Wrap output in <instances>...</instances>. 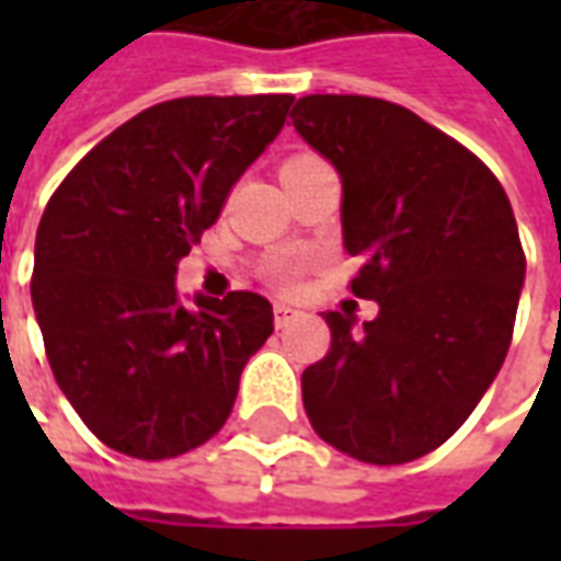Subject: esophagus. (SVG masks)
Returning a JSON list of instances; mask_svg holds the SVG:
<instances>
[{"instance_id":"obj_1","label":"esophagus","mask_w":561,"mask_h":561,"mask_svg":"<svg viewBox=\"0 0 561 561\" xmlns=\"http://www.w3.org/2000/svg\"><path fill=\"white\" fill-rule=\"evenodd\" d=\"M297 316H300V309H294V306L288 304L273 306V324H276V328H288Z\"/></svg>"}]
</instances>
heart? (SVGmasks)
<instances>
[{
  "instance_id": "obj_1",
  "label": "heart",
  "mask_w": 561,
  "mask_h": 561,
  "mask_svg": "<svg viewBox=\"0 0 561 561\" xmlns=\"http://www.w3.org/2000/svg\"><path fill=\"white\" fill-rule=\"evenodd\" d=\"M282 279H291V273H288V270H285V273H282Z\"/></svg>"
}]
</instances>
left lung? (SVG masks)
<instances>
[{
	"label": "left lung",
	"mask_w": 561,
	"mask_h": 561,
	"mask_svg": "<svg viewBox=\"0 0 561 561\" xmlns=\"http://www.w3.org/2000/svg\"><path fill=\"white\" fill-rule=\"evenodd\" d=\"M291 126L342 176V240L364 267L328 312V354L304 373V409L342 454L400 466L445 445L481 402L514 336L526 255L495 173L402 104L304 95Z\"/></svg>",
	"instance_id": "obj_1"
}]
</instances>
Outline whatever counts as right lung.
Instances as JSON below:
<instances>
[{
  "label": "right lung",
  "instance_id": "obj_1",
  "mask_svg": "<svg viewBox=\"0 0 561 561\" xmlns=\"http://www.w3.org/2000/svg\"><path fill=\"white\" fill-rule=\"evenodd\" d=\"M294 95L152 104L92 147L47 201L32 306L59 390L95 438L171 459L219 433L273 333L252 291L176 300V261L279 135Z\"/></svg>",
  "mask_w": 561,
  "mask_h": 561
}]
</instances>
